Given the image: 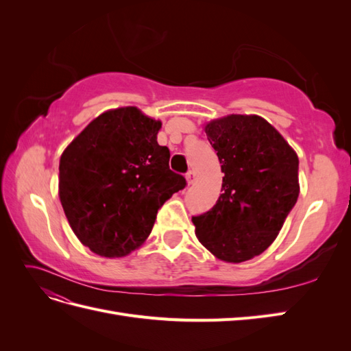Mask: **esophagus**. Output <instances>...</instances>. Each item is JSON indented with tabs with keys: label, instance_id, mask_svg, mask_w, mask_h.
<instances>
[{
	"label": "esophagus",
	"instance_id": "34e87169",
	"mask_svg": "<svg viewBox=\"0 0 351 351\" xmlns=\"http://www.w3.org/2000/svg\"><path fill=\"white\" fill-rule=\"evenodd\" d=\"M186 180H187L189 184H192V183L195 182V180H196L195 171H192V169H190V171H187V173H186Z\"/></svg>",
	"mask_w": 351,
	"mask_h": 351
}]
</instances>
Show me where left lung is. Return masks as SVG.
<instances>
[{
	"label": "left lung",
	"mask_w": 351,
	"mask_h": 351,
	"mask_svg": "<svg viewBox=\"0 0 351 351\" xmlns=\"http://www.w3.org/2000/svg\"><path fill=\"white\" fill-rule=\"evenodd\" d=\"M221 164L222 195L192 218L196 237L221 261L258 256L278 236L299 197V158L258 115H228L205 127Z\"/></svg>",
	"instance_id": "left-lung-1"
}]
</instances>
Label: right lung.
I'll return each instance as SVG.
<instances>
[{"label":"right lung","instance_id":"right-lung-1","mask_svg":"<svg viewBox=\"0 0 351 351\" xmlns=\"http://www.w3.org/2000/svg\"><path fill=\"white\" fill-rule=\"evenodd\" d=\"M161 121L136 107L101 114L60 158V200L70 227L93 253L125 256L151 234L158 209L186 178L159 146Z\"/></svg>","mask_w":351,"mask_h":351}]
</instances>
